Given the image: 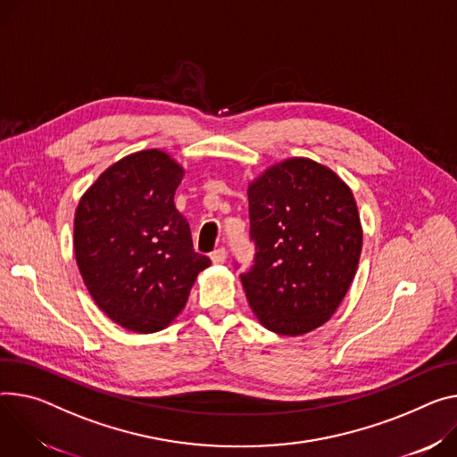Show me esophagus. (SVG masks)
Here are the masks:
<instances>
[{
	"label": "esophagus",
	"mask_w": 457,
	"mask_h": 457,
	"mask_svg": "<svg viewBox=\"0 0 457 457\" xmlns=\"http://www.w3.org/2000/svg\"><path fill=\"white\" fill-rule=\"evenodd\" d=\"M226 259H228L226 247H219V250H215V252L212 253V261H213V264H224V262H226Z\"/></svg>",
	"instance_id": "1"
}]
</instances>
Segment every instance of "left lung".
Listing matches in <instances>:
<instances>
[{
  "label": "left lung",
  "mask_w": 457,
  "mask_h": 457,
  "mask_svg": "<svg viewBox=\"0 0 457 457\" xmlns=\"http://www.w3.org/2000/svg\"><path fill=\"white\" fill-rule=\"evenodd\" d=\"M247 198L255 244L253 266L240 273L247 303L275 334H308L336 313L357 271L355 198L334 171L308 158L273 165Z\"/></svg>",
  "instance_id": "8db88e82"
}]
</instances>
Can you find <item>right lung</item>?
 <instances>
[{
	"label": "right lung",
	"mask_w": 457,
	"mask_h": 457,
	"mask_svg": "<svg viewBox=\"0 0 457 457\" xmlns=\"http://www.w3.org/2000/svg\"><path fill=\"white\" fill-rule=\"evenodd\" d=\"M182 177L170 154L140 151L102 173L76 210L74 253L91 297L111 320L140 334L168 326L212 264L193 250L175 207Z\"/></svg>",
	"instance_id": "add662e5"
}]
</instances>
